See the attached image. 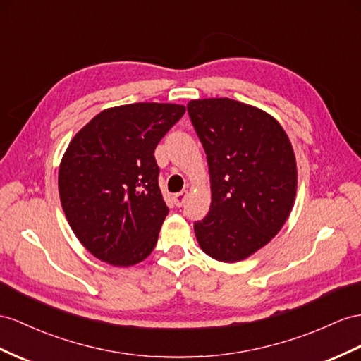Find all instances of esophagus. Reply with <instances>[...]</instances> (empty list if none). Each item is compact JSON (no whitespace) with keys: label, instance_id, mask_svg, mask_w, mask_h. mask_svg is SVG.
<instances>
[{"label":"esophagus","instance_id":"obj_1","mask_svg":"<svg viewBox=\"0 0 361 361\" xmlns=\"http://www.w3.org/2000/svg\"><path fill=\"white\" fill-rule=\"evenodd\" d=\"M186 200H188V192L186 190L180 192V193H175V195H173V204L177 206V207H181L184 202H186Z\"/></svg>","mask_w":361,"mask_h":361}]
</instances>
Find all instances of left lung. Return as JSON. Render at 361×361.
<instances>
[{
    "label": "left lung",
    "instance_id": "1",
    "mask_svg": "<svg viewBox=\"0 0 361 361\" xmlns=\"http://www.w3.org/2000/svg\"><path fill=\"white\" fill-rule=\"evenodd\" d=\"M207 155L212 202L193 224L202 252L238 262L279 233L294 204L298 169L283 128L262 109L232 99L188 104Z\"/></svg>",
    "mask_w": 361,
    "mask_h": 361
}]
</instances>
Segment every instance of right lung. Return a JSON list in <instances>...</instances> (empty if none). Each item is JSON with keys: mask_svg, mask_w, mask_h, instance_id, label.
Returning <instances> with one entry per match:
<instances>
[{"mask_svg": "<svg viewBox=\"0 0 361 361\" xmlns=\"http://www.w3.org/2000/svg\"><path fill=\"white\" fill-rule=\"evenodd\" d=\"M184 111L154 102L109 108L70 142L59 166L61 204L97 259L129 267L154 250L169 212L154 151Z\"/></svg>", "mask_w": 361, "mask_h": 361, "instance_id": "add662e5", "label": "right lung"}]
</instances>
